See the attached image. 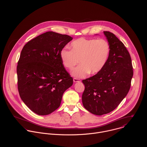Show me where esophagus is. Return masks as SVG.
I'll use <instances>...</instances> for the list:
<instances>
[{"instance_id": "1", "label": "esophagus", "mask_w": 147, "mask_h": 147, "mask_svg": "<svg viewBox=\"0 0 147 147\" xmlns=\"http://www.w3.org/2000/svg\"><path fill=\"white\" fill-rule=\"evenodd\" d=\"M73 81H74V82H80L81 80H80V79H79V78H73Z\"/></svg>"}]
</instances>
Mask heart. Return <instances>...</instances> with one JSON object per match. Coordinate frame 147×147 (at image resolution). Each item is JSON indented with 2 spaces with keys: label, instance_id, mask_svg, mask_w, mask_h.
Here are the masks:
<instances>
[{
  "label": "heart",
  "instance_id": "heart-1",
  "mask_svg": "<svg viewBox=\"0 0 147 147\" xmlns=\"http://www.w3.org/2000/svg\"><path fill=\"white\" fill-rule=\"evenodd\" d=\"M71 50L63 48L60 57L63 65L72 70L79 62L80 65L72 71L76 77H85L90 72L96 74L105 65L110 53V45L104 39L79 38L71 43Z\"/></svg>",
  "mask_w": 147,
  "mask_h": 147
}]
</instances>
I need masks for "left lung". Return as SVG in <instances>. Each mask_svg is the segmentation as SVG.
Segmentation results:
<instances>
[{"mask_svg": "<svg viewBox=\"0 0 147 147\" xmlns=\"http://www.w3.org/2000/svg\"><path fill=\"white\" fill-rule=\"evenodd\" d=\"M110 45V53L103 68L92 77L83 80L85 90L83 106L96 115L115 109L128 94L133 70L131 59L126 48L113 33L103 31Z\"/></svg>", "mask_w": 147, "mask_h": 147, "instance_id": "left-lung-1", "label": "left lung"}]
</instances>
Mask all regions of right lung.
I'll use <instances>...</instances> for the list:
<instances>
[{"mask_svg": "<svg viewBox=\"0 0 147 147\" xmlns=\"http://www.w3.org/2000/svg\"><path fill=\"white\" fill-rule=\"evenodd\" d=\"M73 38L48 31L24 46L17 66L18 90L27 107L38 115H48L60 105L73 79L66 70L60 52Z\"/></svg>", "mask_w": 147, "mask_h": 147, "instance_id": "1", "label": "right lung"}]
</instances>
